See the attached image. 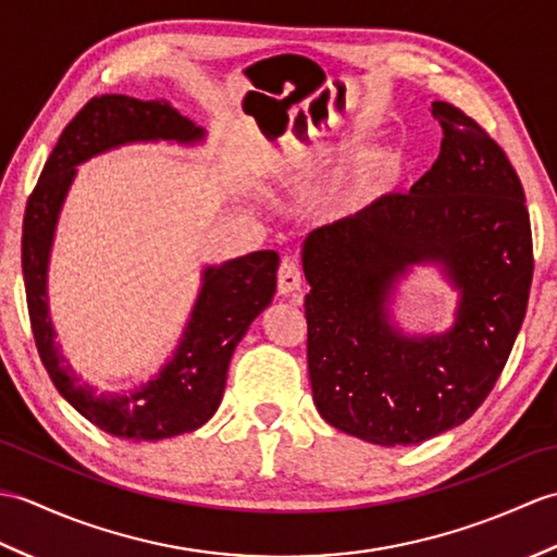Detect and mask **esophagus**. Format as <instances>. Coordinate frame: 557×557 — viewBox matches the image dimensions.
<instances>
[{
  "instance_id": "1",
  "label": "esophagus",
  "mask_w": 557,
  "mask_h": 557,
  "mask_svg": "<svg viewBox=\"0 0 557 557\" xmlns=\"http://www.w3.org/2000/svg\"><path fill=\"white\" fill-rule=\"evenodd\" d=\"M301 289V268L297 260L285 258L277 270V292L285 294V297H294Z\"/></svg>"
}]
</instances>
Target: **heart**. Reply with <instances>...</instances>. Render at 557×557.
I'll list each match as a JSON object with an SVG mask.
<instances>
[{
  "label": "heart",
  "instance_id": "obj_1",
  "mask_svg": "<svg viewBox=\"0 0 557 557\" xmlns=\"http://www.w3.org/2000/svg\"><path fill=\"white\" fill-rule=\"evenodd\" d=\"M342 156L339 146H325L315 144L301 152V160L294 156H285L277 162V172H297V170H311L315 164L337 160ZM407 170V160L399 150H381L366 160L354 180L339 196V208L347 212H359L371 208L377 200H383L397 188Z\"/></svg>",
  "mask_w": 557,
  "mask_h": 557
}]
</instances>
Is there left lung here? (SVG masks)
Masks as SVG:
<instances>
[{"mask_svg": "<svg viewBox=\"0 0 557 557\" xmlns=\"http://www.w3.org/2000/svg\"><path fill=\"white\" fill-rule=\"evenodd\" d=\"M441 156L409 188L304 242L309 375L321 417L395 447L465 423L498 381L522 327L534 251L522 182L469 114L433 102ZM441 262L460 289L456 325L407 338L388 323L396 280Z\"/></svg>", "mask_w": 557, "mask_h": 557, "instance_id": "obj_1", "label": "left lung"}]
</instances>
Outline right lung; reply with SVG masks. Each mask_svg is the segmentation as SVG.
<instances>
[{
	"label": "right lung",
	"mask_w": 557,
	"mask_h": 557,
	"mask_svg": "<svg viewBox=\"0 0 557 557\" xmlns=\"http://www.w3.org/2000/svg\"><path fill=\"white\" fill-rule=\"evenodd\" d=\"M206 136L164 100L96 96L66 124L23 215L21 265L30 327L40 361L54 387L81 417L126 441H162L203 425L227 383L230 359L248 325L275 297L280 256L256 251L203 270V287L172 361L128 393H98L83 383L54 342L47 309V263L59 210L76 176V164L138 140L196 144Z\"/></svg>",
	"instance_id": "right-lung-1"
}]
</instances>
